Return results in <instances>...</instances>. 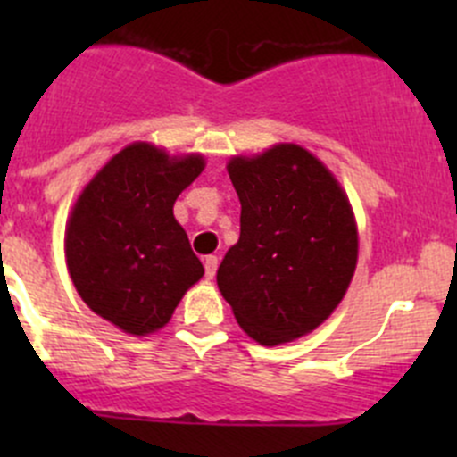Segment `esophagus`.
<instances>
[{"instance_id": "esophagus-1", "label": "esophagus", "mask_w": 457, "mask_h": 457, "mask_svg": "<svg viewBox=\"0 0 457 457\" xmlns=\"http://www.w3.org/2000/svg\"><path fill=\"white\" fill-rule=\"evenodd\" d=\"M203 265H205V276L207 278H214V274H216V267H219V258L216 256H205L203 258Z\"/></svg>"}]
</instances>
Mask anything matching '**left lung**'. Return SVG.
<instances>
[{
    "label": "left lung",
    "mask_w": 457,
    "mask_h": 457,
    "mask_svg": "<svg viewBox=\"0 0 457 457\" xmlns=\"http://www.w3.org/2000/svg\"><path fill=\"white\" fill-rule=\"evenodd\" d=\"M228 174L241 201V237L216 285L258 345L292 343L320 327L358 265V225L347 192L298 143L237 154Z\"/></svg>",
    "instance_id": "8db88e82"
}]
</instances>
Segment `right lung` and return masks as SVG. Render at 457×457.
<instances>
[{
	"instance_id": "1",
	"label": "right lung",
	"mask_w": 457,
	"mask_h": 457,
	"mask_svg": "<svg viewBox=\"0 0 457 457\" xmlns=\"http://www.w3.org/2000/svg\"><path fill=\"white\" fill-rule=\"evenodd\" d=\"M205 170L199 152L135 141L105 161L77 196L63 237L81 301L130 336L163 329L205 274L174 201Z\"/></svg>"
}]
</instances>
